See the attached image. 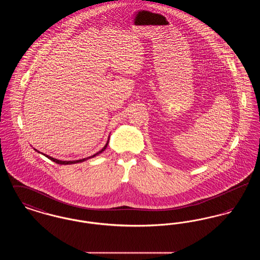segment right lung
I'll return each mask as SVG.
<instances>
[{
	"instance_id": "add662e5",
	"label": "right lung",
	"mask_w": 260,
	"mask_h": 260,
	"mask_svg": "<svg viewBox=\"0 0 260 260\" xmlns=\"http://www.w3.org/2000/svg\"><path fill=\"white\" fill-rule=\"evenodd\" d=\"M110 137V136H109ZM109 137H108V140H107V142H106V144H105V146L103 147V148L101 149L100 151H99L98 153H95L94 155H92V156H90V157H87V158H84V159H81V160H76V161H60V160H57V159H54V158H52V157H50V156H49V155H46V154H43L44 156H46L48 159H50V160H51L52 161H54V162H56V164H59V165H72V164H77V162H82V161H87V160H88V159H90V158H94L95 156H98V155H99L100 153H102L105 149H106V147H107V145H108V143H109ZM35 149V148H34ZM36 151H37L38 153H40L39 151H38L37 149H35Z\"/></svg>"
}]
</instances>
